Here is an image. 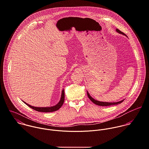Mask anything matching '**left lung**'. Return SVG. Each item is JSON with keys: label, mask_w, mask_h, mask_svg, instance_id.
Listing matches in <instances>:
<instances>
[{"label": "left lung", "mask_w": 149, "mask_h": 149, "mask_svg": "<svg viewBox=\"0 0 149 149\" xmlns=\"http://www.w3.org/2000/svg\"><path fill=\"white\" fill-rule=\"evenodd\" d=\"M116 31H117L118 33H119L120 34H121L124 35V36H126V35H125L124 33H123L122 31H121L120 30H119L118 29H116ZM87 94H88V96L90 100L94 104H96V105H99V106H102V107H108V106H111V105H116L120 104V103H121V102L124 100H124H121V101H118V102H102V101H98V100H96L94 99V98L90 95L89 93H88V91H87Z\"/></svg>", "instance_id": "8db88e82"}]
</instances>
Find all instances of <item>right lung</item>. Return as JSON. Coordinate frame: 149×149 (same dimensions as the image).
<instances>
[{
  "label": "right lung",
  "mask_w": 149,
  "mask_h": 149,
  "mask_svg": "<svg viewBox=\"0 0 149 149\" xmlns=\"http://www.w3.org/2000/svg\"><path fill=\"white\" fill-rule=\"evenodd\" d=\"M26 105H27L28 107H29L31 109L38 111V112H54V111H56L58 109H59L61 107V106L63 105L64 101V89L62 90L61 91V97H60V100L59 102L56 104L54 106L52 107H33L31 106L29 104H27L26 102H25V101H22Z\"/></svg>",
  "instance_id": "1"
}]
</instances>
